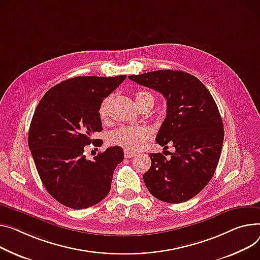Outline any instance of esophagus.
Listing matches in <instances>:
<instances>
[{
    "label": "esophagus",
    "instance_id": "obj_1",
    "mask_svg": "<svg viewBox=\"0 0 260 260\" xmlns=\"http://www.w3.org/2000/svg\"><path fill=\"white\" fill-rule=\"evenodd\" d=\"M136 154H137V152H135V151L127 150V149H125V150H124V155H125V158H133V157H135Z\"/></svg>",
    "mask_w": 260,
    "mask_h": 260
}]
</instances>
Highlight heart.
Masks as SVG:
<instances>
[{
    "label": "heart",
    "mask_w": 260,
    "mask_h": 260,
    "mask_svg": "<svg viewBox=\"0 0 260 260\" xmlns=\"http://www.w3.org/2000/svg\"><path fill=\"white\" fill-rule=\"evenodd\" d=\"M135 99L140 109L145 106H153V95L146 90H140L135 94ZM111 98L108 97L102 101L99 108V116L101 119H107ZM151 133L145 126H121L110 133L108 141L112 145H117L127 150H137L143 146L145 141L149 139Z\"/></svg>",
    "instance_id": "heart-1"
}]
</instances>
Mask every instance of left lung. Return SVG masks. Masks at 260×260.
Here are the masks:
<instances>
[{"instance_id":"1","label":"left lung","mask_w":260,"mask_h":260,"mask_svg":"<svg viewBox=\"0 0 260 260\" xmlns=\"http://www.w3.org/2000/svg\"><path fill=\"white\" fill-rule=\"evenodd\" d=\"M128 78L160 92L167 100L166 118L155 141L176 151L167 159L149 153L143 175L148 191L160 201L179 204L196 197L213 177L223 142V124L210 92L196 76L160 70Z\"/></svg>"}]
</instances>
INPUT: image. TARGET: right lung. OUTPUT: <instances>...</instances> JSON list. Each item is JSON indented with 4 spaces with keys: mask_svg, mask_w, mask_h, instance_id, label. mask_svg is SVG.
I'll return each mask as SVG.
<instances>
[{
    "mask_svg": "<svg viewBox=\"0 0 260 260\" xmlns=\"http://www.w3.org/2000/svg\"><path fill=\"white\" fill-rule=\"evenodd\" d=\"M126 75L78 76L51 88L33 114L28 144L47 191L60 204L85 209L105 199L111 189L123 149L107 148L86 160L84 146L95 143L92 135L102 131L99 108L103 99ZM94 145L99 146L100 141Z\"/></svg>",
    "mask_w": 260,
    "mask_h": 260,
    "instance_id": "obj_1",
    "label": "right lung"
}]
</instances>
